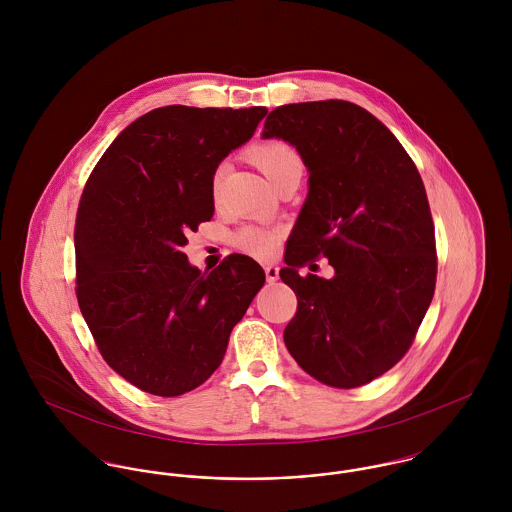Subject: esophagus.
<instances>
[{
	"label": "esophagus",
	"instance_id": "34e87169",
	"mask_svg": "<svg viewBox=\"0 0 512 512\" xmlns=\"http://www.w3.org/2000/svg\"><path fill=\"white\" fill-rule=\"evenodd\" d=\"M278 276H280V272H278L276 266H266V280H268V284H274L278 280Z\"/></svg>",
	"mask_w": 512,
	"mask_h": 512
}]
</instances>
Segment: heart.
Returning <instances> with one entry per match:
<instances>
[{"instance_id": "b5f03b06", "label": "heart", "mask_w": 512, "mask_h": 512, "mask_svg": "<svg viewBox=\"0 0 512 512\" xmlns=\"http://www.w3.org/2000/svg\"><path fill=\"white\" fill-rule=\"evenodd\" d=\"M250 159L258 165V169L270 179V183L276 187L292 169L301 167L299 153L286 142H266L254 147L250 151ZM220 179H222V167H217L211 177V195L217 201L219 199ZM280 230L270 226H256L248 224L234 232L232 242L234 246L254 258H270L278 244H280Z\"/></svg>"}]
</instances>
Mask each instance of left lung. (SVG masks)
<instances>
[{"mask_svg":"<svg viewBox=\"0 0 512 512\" xmlns=\"http://www.w3.org/2000/svg\"><path fill=\"white\" fill-rule=\"evenodd\" d=\"M309 169V195L286 246L297 311L284 331L295 363L333 388H357L412 347L438 276L436 230L408 151L347 100L286 104L264 122ZM325 255L331 281L296 270Z\"/></svg>","mask_w":512,"mask_h":512,"instance_id":"8db88e82","label":"left lung"}]
</instances>
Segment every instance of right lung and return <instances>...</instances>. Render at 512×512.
I'll list each match as a JSON object with an SVG mask.
<instances>
[{
	"label": "right lung",
	"mask_w": 512,
	"mask_h": 512,
	"mask_svg": "<svg viewBox=\"0 0 512 512\" xmlns=\"http://www.w3.org/2000/svg\"><path fill=\"white\" fill-rule=\"evenodd\" d=\"M266 112L155 108L110 144L82 189L78 307L102 359L144 392L171 398L201 386L266 282L244 254L201 272L183 252L189 232L213 219L215 169Z\"/></svg>",
	"instance_id": "right-lung-1"
}]
</instances>
